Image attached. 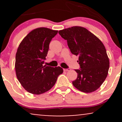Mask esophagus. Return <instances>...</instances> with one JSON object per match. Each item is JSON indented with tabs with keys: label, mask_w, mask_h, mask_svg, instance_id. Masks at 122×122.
Instances as JSON below:
<instances>
[{
	"label": "esophagus",
	"mask_w": 122,
	"mask_h": 122,
	"mask_svg": "<svg viewBox=\"0 0 122 122\" xmlns=\"http://www.w3.org/2000/svg\"><path fill=\"white\" fill-rule=\"evenodd\" d=\"M71 71V69L70 68H68V69H64V71L65 72H68V71Z\"/></svg>",
	"instance_id": "1"
}]
</instances>
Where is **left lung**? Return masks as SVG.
<instances>
[{"label":"left lung","instance_id":"1","mask_svg":"<svg viewBox=\"0 0 122 122\" xmlns=\"http://www.w3.org/2000/svg\"><path fill=\"white\" fill-rule=\"evenodd\" d=\"M58 33L67 41L71 53L79 57L80 69L75 70L77 77L72 82L73 86L85 93L97 90L106 80L110 68L103 43L91 32L81 26L63 29Z\"/></svg>","mask_w":122,"mask_h":122}]
</instances>
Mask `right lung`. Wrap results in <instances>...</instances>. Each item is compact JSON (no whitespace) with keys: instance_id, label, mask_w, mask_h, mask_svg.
I'll list each match as a JSON object with an SVG mask.
<instances>
[{"instance_id":"right-lung-1","label":"right lung","mask_w":122,"mask_h":122,"mask_svg":"<svg viewBox=\"0 0 122 122\" xmlns=\"http://www.w3.org/2000/svg\"><path fill=\"white\" fill-rule=\"evenodd\" d=\"M58 30L39 27L31 31L19 44L15 56L16 77L29 93L41 95L49 91L63 73L60 66L43 65L49 43Z\"/></svg>"}]
</instances>
